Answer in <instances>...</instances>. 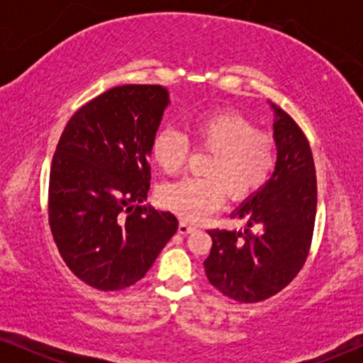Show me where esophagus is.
Instances as JSON below:
<instances>
[{
  "instance_id": "esophagus-1",
  "label": "esophagus",
  "mask_w": 363,
  "mask_h": 363,
  "mask_svg": "<svg viewBox=\"0 0 363 363\" xmlns=\"http://www.w3.org/2000/svg\"><path fill=\"white\" fill-rule=\"evenodd\" d=\"M179 234H182V235H187V234H191V232L194 230V227L193 225H189V223H186V222H181L179 223Z\"/></svg>"
}]
</instances>
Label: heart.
I'll list each match as a JSON object with an SVG mask.
<instances>
[{
  "label": "heart",
  "mask_w": 363,
  "mask_h": 363,
  "mask_svg": "<svg viewBox=\"0 0 363 363\" xmlns=\"http://www.w3.org/2000/svg\"><path fill=\"white\" fill-rule=\"evenodd\" d=\"M194 145L211 152L203 176L182 179L160 189L158 198L167 210L187 222H199L223 203L245 199L259 191L277 165V145L266 133L256 131L244 116L232 111H211L198 116L189 126ZM189 141L174 128H162L153 138L152 157L165 174L184 167Z\"/></svg>",
  "instance_id": "heart-1"
}]
</instances>
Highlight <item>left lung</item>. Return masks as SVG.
<instances>
[{"label": "left lung", "mask_w": 363, "mask_h": 363, "mask_svg": "<svg viewBox=\"0 0 363 363\" xmlns=\"http://www.w3.org/2000/svg\"><path fill=\"white\" fill-rule=\"evenodd\" d=\"M274 112L277 165L259 191L232 211L259 232L208 230L213 239L205 261L208 280L237 302L273 297L297 277L309 254L318 208L314 158L302 129L268 102Z\"/></svg>", "instance_id": "1"}]
</instances>
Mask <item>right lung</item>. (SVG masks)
I'll return each mask as SVG.
<instances>
[{
    "label": "right lung",
    "mask_w": 363,
    "mask_h": 363,
    "mask_svg": "<svg viewBox=\"0 0 363 363\" xmlns=\"http://www.w3.org/2000/svg\"><path fill=\"white\" fill-rule=\"evenodd\" d=\"M170 104L160 85H123L80 107L62 131L49 176V225L66 266L97 290L135 285L177 218L143 205L148 157Z\"/></svg>",
    "instance_id": "add662e5"
}]
</instances>
